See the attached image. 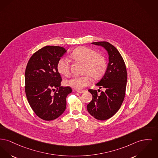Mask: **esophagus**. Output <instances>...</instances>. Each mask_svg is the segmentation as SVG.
Listing matches in <instances>:
<instances>
[{
	"mask_svg": "<svg viewBox=\"0 0 158 158\" xmlns=\"http://www.w3.org/2000/svg\"><path fill=\"white\" fill-rule=\"evenodd\" d=\"M85 91H86L85 90H78V91H77V93L82 94V93H85Z\"/></svg>",
	"mask_w": 158,
	"mask_h": 158,
	"instance_id": "obj_1",
	"label": "esophagus"
}]
</instances>
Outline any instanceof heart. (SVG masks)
<instances>
[{
  "label": "heart",
  "mask_w": 158,
  "mask_h": 158,
  "mask_svg": "<svg viewBox=\"0 0 158 158\" xmlns=\"http://www.w3.org/2000/svg\"><path fill=\"white\" fill-rule=\"evenodd\" d=\"M70 58L75 63L83 64L82 73L80 76H73L64 81L66 86L76 89H81L91 82L90 76L94 80L101 79L107 69V62L104 56L88 47H81L76 48L71 53ZM58 72L64 76H67L70 73L69 61L60 58L56 64Z\"/></svg>",
  "instance_id": "obj_1"
}]
</instances>
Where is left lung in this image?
<instances>
[{
	"mask_svg": "<svg viewBox=\"0 0 158 158\" xmlns=\"http://www.w3.org/2000/svg\"><path fill=\"white\" fill-rule=\"evenodd\" d=\"M92 44L102 46L107 51L109 62L106 73L96 84L105 91L98 94L97 90L88 89L93 99L87 105V110L95 119L105 121L116 114L123 102L127 81V68L121 54L110 43L103 41Z\"/></svg>",
	"mask_w": 158,
	"mask_h": 158,
	"instance_id": "1",
	"label": "left lung"
}]
</instances>
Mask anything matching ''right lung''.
<instances>
[{"mask_svg":"<svg viewBox=\"0 0 158 158\" xmlns=\"http://www.w3.org/2000/svg\"><path fill=\"white\" fill-rule=\"evenodd\" d=\"M65 52L63 47L45 46L35 52L27 64L26 95L32 110L44 121L56 119L63 113L66 97L72 91L70 86H60L62 79L56 69Z\"/></svg>","mask_w":158,"mask_h":158,"instance_id":"1","label":"right lung"}]
</instances>
